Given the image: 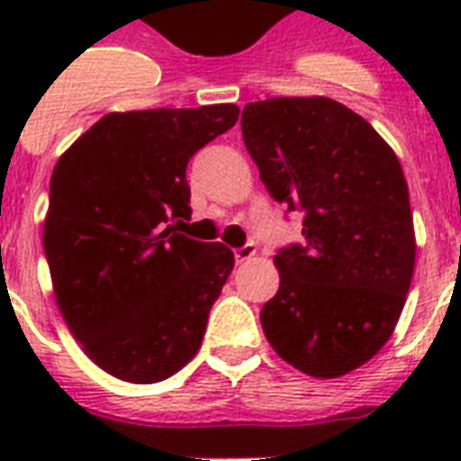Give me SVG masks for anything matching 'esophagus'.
Masks as SVG:
<instances>
[{
	"instance_id": "34e87169",
	"label": "esophagus",
	"mask_w": 461,
	"mask_h": 461,
	"mask_svg": "<svg viewBox=\"0 0 461 461\" xmlns=\"http://www.w3.org/2000/svg\"><path fill=\"white\" fill-rule=\"evenodd\" d=\"M253 256H256V246L253 244H244V246H239V249H234V258H237V263L251 260Z\"/></svg>"
}]
</instances>
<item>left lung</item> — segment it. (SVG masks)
<instances>
[{"mask_svg": "<svg viewBox=\"0 0 461 461\" xmlns=\"http://www.w3.org/2000/svg\"><path fill=\"white\" fill-rule=\"evenodd\" d=\"M241 133L267 194L303 215L302 244L275 256L280 289L260 311L263 332L299 371L344 375L390 339L414 275L400 159L330 97L249 103Z\"/></svg>", "mask_w": 461, "mask_h": 461, "instance_id": "obj_1", "label": "left lung"}]
</instances>
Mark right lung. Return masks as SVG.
I'll use <instances>...</instances> for the list:
<instances>
[{
  "label": "right lung",
  "mask_w": 461,
  "mask_h": 461,
  "mask_svg": "<svg viewBox=\"0 0 461 461\" xmlns=\"http://www.w3.org/2000/svg\"><path fill=\"white\" fill-rule=\"evenodd\" d=\"M237 119V104L112 112L54 167L45 256L57 306L114 378L159 383L201 349L234 253L171 222L191 217L188 159Z\"/></svg>",
  "instance_id": "1"
}]
</instances>
